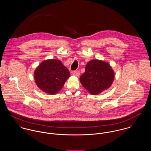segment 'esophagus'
I'll use <instances>...</instances> for the list:
<instances>
[{"mask_svg":"<svg viewBox=\"0 0 151 151\" xmlns=\"http://www.w3.org/2000/svg\"><path fill=\"white\" fill-rule=\"evenodd\" d=\"M73 75L76 77H79L80 76V72L78 71H74L73 72Z\"/></svg>","mask_w":151,"mask_h":151,"instance_id":"34e87169","label":"esophagus"}]
</instances>
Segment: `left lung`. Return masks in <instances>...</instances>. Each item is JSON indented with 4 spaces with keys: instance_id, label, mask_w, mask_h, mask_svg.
I'll return each instance as SVG.
<instances>
[{
    "instance_id": "obj_1",
    "label": "left lung",
    "mask_w": 151,
    "mask_h": 151,
    "mask_svg": "<svg viewBox=\"0 0 151 151\" xmlns=\"http://www.w3.org/2000/svg\"><path fill=\"white\" fill-rule=\"evenodd\" d=\"M114 78V73L109 63L95 59L88 62L80 81L90 93L98 95L110 88Z\"/></svg>"
}]
</instances>
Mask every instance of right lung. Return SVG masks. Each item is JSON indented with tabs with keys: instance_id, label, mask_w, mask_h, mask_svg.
<instances>
[{
	"instance_id": "obj_1",
	"label": "right lung",
	"mask_w": 151,
	"mask_h": 151,
	"mask_svg": "<svg viewBox=\"0 0 151 151\" xmlns=\"http://www.w3.org/2000/svg\"><path fill=\"white\" fill-rule=\"evenodd\" d=\"M70 76L68 70L60 60L57 59L44 60L34 71L37 86L43 92L50 95L59 92Z\"/></svg>"
}]
</instances>
